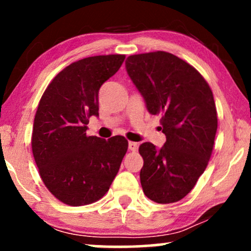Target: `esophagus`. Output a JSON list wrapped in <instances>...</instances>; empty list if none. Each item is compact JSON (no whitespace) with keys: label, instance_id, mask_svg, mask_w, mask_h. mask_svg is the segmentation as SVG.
<instances>
[{"label":"esophagus","instance_id":"34e87169","mask_svg":"<svg viewBox=\"0 0 251 251\" xmlns=\"http://www.w3.org/2000/svg\"><path fill=\"white\" fill-rule=\"evenodd\" d=\"M137 149H138V145H137V143L129 142V150L130 151H132V152H136Z\"/></svg>","mask_w":251,"mask_h":251}]
</instances>
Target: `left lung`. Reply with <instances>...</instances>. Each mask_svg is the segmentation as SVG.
Masks as SVG:
<instances>
[{"label":"left lung","instance_id":"1","mask_svg":"<svg viewBox=\"0 0 251 251\" xmlns=\"http://www.w3.org/2000/svg\"><path fill=\"white\" fill-rule=\"evenodd\" d=\"M126 68L147 111L161 116L167 138L159 150L152 143L139 146L143 191L156 203L177 202L192 191L210 160L217 131L212 91L193 66L166 51L129 56Z\"/></svg>","mask_w":251,"mask_h":251}]
</instances>
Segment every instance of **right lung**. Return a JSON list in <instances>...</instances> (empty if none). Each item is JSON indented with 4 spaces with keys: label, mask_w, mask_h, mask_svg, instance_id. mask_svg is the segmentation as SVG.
<instances>
[{
    "label": "right lung",
    "mask_w": 251,
    "mask_h": 251,
    "mask_svg": "<svg viewBox=\"0 0 251 251\" xmlns=\"http://www.w3.org/2000/svg\"><path fill=\"white\" fill-rule=\"evenodd\" d=\"M125 54L88 57L58 73L44 91L34 119L32 151L40 176L65 204L98 201L118 174L128 140L87 135L89 118L99 115L98 94Z\"/></svg>",
    "instance_id": "add662e5"
}]
</instances>
